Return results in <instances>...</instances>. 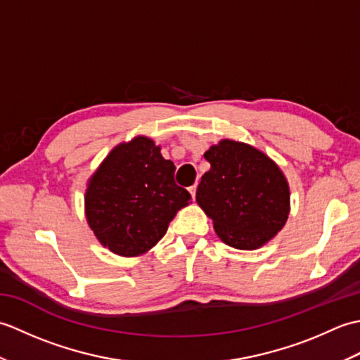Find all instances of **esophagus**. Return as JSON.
Listing matches in <instances>:
<instances>
[{
	"instance_id": "1",
	"label": "esophagus",
	"mask_w": 360,
	"mask_h": 360,
	"mask_svg": "<svg viewBox=\"0 0 360 360\" xmlns=\"http://www.w3.org/2000/svg\"><path fill=\"white\" fill-rule=\"evenodd\" d=\"M196 187H198V186H196V184H193L192 187L188 188V192H190V195H192L193 200H195V196H196Z\"/></svg>"
}]
</instances>
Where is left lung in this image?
<instances>
[{"label": "left lung", "mask_w": 360, "mask_h": 360, "mask_svg": "<svg viewBox=\"0 0 360 360\" xmlns=\"http://www.w3.org/2000/svg\"><path fill=\"white\" fill-rule=\"evenodd\" d=\"M210 170L196 201L229 246L252 250L274 238L289 215V187L274 160L250 145L224 139L204 153Z\"/></svg>", "instance_id": "left-lung-1"}]
</instances>
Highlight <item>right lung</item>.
<instances>
[{
  "instance_id": "add662e5",
  "label": "right lung",
  "mask_w": 360,
  "mask_h": 360,
  "mask_svg": "<svg viewBox=\"0 0 360 360\" xmlns=\"http://www.w3.org/2000/svg\"><path fill=\"white\" fill-rule=\"evenodd\" d=\"M176 167L148 137L114 148L91 178L86 219L103 246L124 257L141 255L165 235L176 212L192 196L176 186Z\"/></svg>"
}]
</instances>
